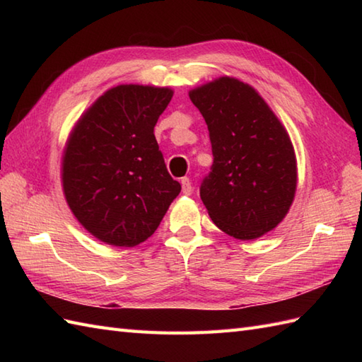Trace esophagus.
<instances>
[{"mask_svg": "<svg viewBox=\"0 0 362 362\" xmlns=\"http://www.w3.org/2000/svg\"><path fill=\"white\" fill-rule=\"evenodd\" d=\"M180 183H182V191H183V194H185V196H189L191 193H193V185H191V180L188 179V177H183V179L180 180Z\"/></svg>", "mask_w": 362, "mask_h": 362, "instance_id": "34e87169", "label": "esophagus"}]
</instances>
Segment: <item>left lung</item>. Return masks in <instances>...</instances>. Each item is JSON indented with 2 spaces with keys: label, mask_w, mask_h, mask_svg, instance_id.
I'll return each instance as SVG.
<instances>
[{
  "label": "left lung",
  "mask_w": 362,
  "mask_h": 362,
  "mask_svg": "<svg viewBox=\"0 0 362 362\" xmlns=\"http://www.w3.org/2000/svg\"><path fill=\"white\" fill-rule=\"evenodd\" d=\"M209 126L213 165L201 199L222 232L249 241L280 224L297 188V161L286 129L257 90L219 78L189 91Z\"/></svg>",
  "instance_id": "left-lung-1"
}]
</instances>
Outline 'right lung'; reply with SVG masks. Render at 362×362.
Returning <instances> with one entry per match:
<instances>
[{
	"label": "right lung",
	"mask_w": 362,
	"mask_h": 362,
	"mask_svg": "<svg viewBox=\"0 0 362 362\" xmlns=\"http://www.w3.org/2000/svg\"><path fill=\"white\" fill-rule=\"evenodd\" d=\"M173 90L118 86L82 115L62 157L66 204L105 244L134 247L156 232L180 183L169 175L153 135Z\"/></svg>",
	"instance_id": "1"
}]
</instances>
